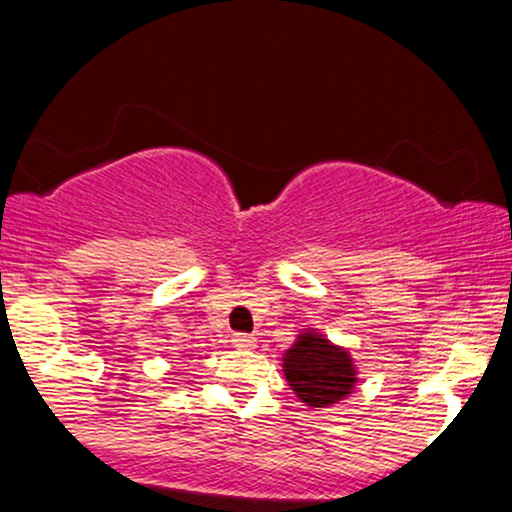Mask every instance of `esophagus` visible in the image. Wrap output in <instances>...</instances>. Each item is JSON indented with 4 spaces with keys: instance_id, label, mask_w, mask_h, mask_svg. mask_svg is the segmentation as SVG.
<instances>
[{
    "instance_id": "obj_1",
    "label": "esophagus",
    "mask_w": 512,
    "mask_h": 512,
    "mask_svg": "<svg viewBox=\"0 0 512 512\" xmlns=\"http://www.w3.org/2000/svg\"><path fill=\"white\" fill-rule=\"evenodd\" d=\"M233 346H238V349H255V337H252V334H245V332H238V334H233Z\"/></svg>"
}]
</instances>
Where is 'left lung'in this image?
I'll return each instance as SVG.
<instances>
[{"instance_id":"left-lung-1","label":"left lung","mask_w":512,"mask_h":512,"mask_svg":"<svg viewBox=\"0 0 512 512\" xmlns=\"http://www.w3.org/2000/svg\"><path fill=\"white\" fill-rule=\"evenodd\" d=\"M284 375L308 407H330L356 385L354 358L317 332H303L284 354Z\"/></svg>"}]
</instances>
